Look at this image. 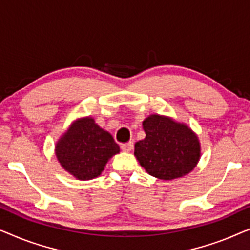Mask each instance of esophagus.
<instances>
[{"mask_svg": "<svg viewBox=\"0 0 250 250\" xmlns=\"http://www.w3.org/2000/svg\"><path fill=\"white\" fill-rule=\"evenodd\" d=\"M121 149L123 150L124 152H129L131 150L133 149V142L129 141L127 143H124V145L121 146Z\"/></svg>", "mask_w": 250, "mask_h": 250, "instance_id": "34e87169", "label": "esophagus"}]
</instances>
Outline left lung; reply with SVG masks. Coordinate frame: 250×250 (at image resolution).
Listing matches in <instances>:
<instances>
[{
	"label": "left lung",
	"instance_id": "1",
	"mask_svg": "<svg viewBox=\"0 0 250 250\" xmlns=\"http://www.w3.org/2000/svg\"><path fill=\"white\" fill-rule=\"evenodd\" d=\"M146 138L136 142L134 155L146 173L160 180L189 174L200 159V142L189 126L160 115L142 123Z\"/></svg>",
	"mask_w": 250,
	"mask_h": 250
}]
</instances>
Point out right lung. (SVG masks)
I'll list each match as a JSON object with an SVG mask.
<instances>
[{
	"label": "right lung",
	"mask_w": 250,
	"mask_h": 250,
	"mask_svg": "<svg viewBox=\"0 0 250 250\" xmlns=\"http://www.w3.org/2000/svg\"><path fill=\"white\" fill-rule=\"evenodd\" d=\"M118 152L119 146L110 133L92 117L75 121L56 145V156L62 168L82 181L98 177Z\"/></svg>",
	"instance_id": "right-lung-1"
}]
</instances>
